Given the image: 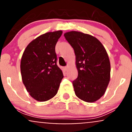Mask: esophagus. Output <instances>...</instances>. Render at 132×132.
<instances>
[{
	"mask_svg": "<svg viewBox=\"0 0 132 132\" xmlns=\"http://www.w3.org/2000/svg\"><path fill=\"white\" fill-rule=\"evenodd\" d=\"M68 69V66H65V67H64V69H65V70L67 71Z\"/></svg>",
	"mask_w": 132,
	"mask_h": 132,
	"instance_id": "34e87169",
	"label": "esophagus"
}]
</instances>
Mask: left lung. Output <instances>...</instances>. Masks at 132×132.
<instances>
[{
  "label": "left lung",
  "mask_w": 132,
  "mask_h": 132,
  "mask_svg": "<svg viewBox=\"0 0 132 132\" xmlns=\"http://www.w3.org/2000/svg\"><path fill=\"white\" fill-rule=\"evenodd\" d=\"M64 36L76 55L78 76L72 81L76 95L86 102H95L105 94L110 81L107 51L100 41L90 35L72 31Z\"/></svg>",
  "instance_id": "left-lung-1"
}]
</instances>
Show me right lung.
Instances as JSON below:
<instances>
[{
	"label": "right lung",
	"instance_id": "right-lung-1",
	"mask_svg": "<svg viewBox=\"0 0 132 132\" xmlns=\"http://www.w3.org/2000/svg\"><path fill=\"white\" fill-rule=\"evenodd\" d=\"M61 30L39 36L28 44L20 63L22 81L27 92L40 102L48 101L57 94L63 75L56 64L55 46Z\"/></svg>",
	"mask_w": 132,
	"mask_h": 132
}]
</instances>
